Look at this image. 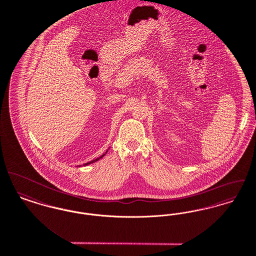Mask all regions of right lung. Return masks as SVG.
Segmentation results:
<instances>
[{"mask_svg":"<svg viewBox=\"0 0 256 256\" xmlns=\"http://www.w3.org/2000/svg\"><path fill=\"white\" fill-rule=\"evenodd\" d=\"M106 153H107V152H106ZM106 153H105V154H106ZM105 154H103L101 157H99V158H97V159H95V160H92V161L88 162H86V164H84V166H88V164H92V162H94L98 161L99 159H101L102 157H104V156H105Z\"/></svg>","mask_w":256,"mask_h":256,"instance_id":"right-lung-1","label":"right lung"}]
</instances>
